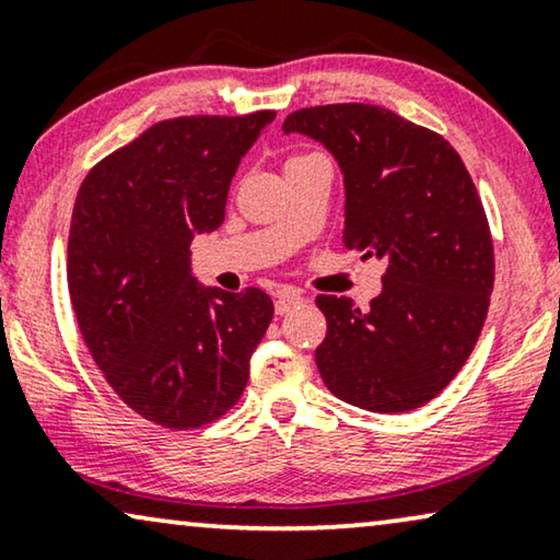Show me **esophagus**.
<instances>
[{"mask_svg": "<svg viewBox=\"0 0 560 560\" xmlns=\"http://www.w3.org/2000/svg\"><path fill=\"white\" fill-rule=\"evenodd\" d=\"M304 304V296L296 289H283L277 294V314H289L291 310Z\"/></svg>", "mask_w": 560, "mask_h": 560, "instance_id": "1", "label": "esophagus"}]
</instances>
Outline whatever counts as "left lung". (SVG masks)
<instances>
[{
    "label": "left lung",
    "mask_w": 560,
    "mask_h": 560,
    "mask_svg": "<svg viewBox=\"0 0 560 560\" xmlns=\"http://www.w3.org/2000/svg\"><path fill=\"white\" fill-rule=\"evenodd\" d=\"M281 129L332 152L345 175V248L385 261L370 310L317 296L322 381L375 413L429 404L475 350L494 283L490 223L462 156L441 133L370 104L299 108Z\"/></svg>",
    "instance_id": "8db88e82"
}]
</instances>
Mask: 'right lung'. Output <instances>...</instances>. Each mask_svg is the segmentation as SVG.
<instances>
[{"mask_svg": "<svg viewBox=\"0 0 560 560\" xmlns=\"http://www.w3.org/2000/svg\"><path fill=\"white\" fill-rule=\"evenodd\" d=\"M277 112L160 121L85 175L68 291L91 358L126 406L164 429L231 411L273 319L261 289H202L190 243L223 225L241 156Z\"/></svg>", "mask_w": 560, "mask_h": 560, "instance_id": "1", "label": "right lung"}]
</instances>
